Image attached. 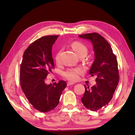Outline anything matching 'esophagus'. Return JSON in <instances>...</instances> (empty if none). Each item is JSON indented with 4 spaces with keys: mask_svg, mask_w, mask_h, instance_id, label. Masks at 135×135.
Masks as SVG:
<instances>
[{
    "mask_svg": "<svg viewBox=\"0 0 135 135\" xmlns=\"http://www.w3.org/2000/svg\"><path fill=\"white\" fill-rule=\"evenodd\" d=\"M74 84V83H73V82L68 81V83H67V86H71V85H72V84Z\"/></svg>",
    "mask_w": 135,
    "mask_h": 135,
    "instance_id": "1",
    "label": "esophagus"
}]
</instances>
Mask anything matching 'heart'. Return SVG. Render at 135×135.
Returning <instances> with one entry per match:
<instances>
[{
  "label": "heart",
  "instance_id": "b5f03b06",
  "mask_svg": "<svg viewBox=\"0 0 135 135\" xmlns=\"http://www.w3.org/2000/svg\"><path fill=\"white\" fill-rule=\"evenodd\" d=\"M71 47L79 56L82 55L86 56L88 54V47L84 43L81 42L74 41L71 43ZM60 53L61 52L58 51L55 56V59L56 64L60 63ZM83 72V69L80 67L68 68L63 73V76L66 79L70 81H76L79 79L80 74H81Z\"/></svg>",
  "mask_w": 135,
  "mask_h": 135
}]
</instances>
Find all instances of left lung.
<instances>
[{
	"label": "left lung",
	"mask_w": 135,
	"mask_h": 135,
	"mask_svg": "<svg viewBox=\"0 0 135 135\" xmlns=\"http://www.w3.org/2000/svg\"><path fill=\"white\" fill-rule=\"evenodd\" d=\"M92 42L95 58L89 74L97 76V84L89 88L84 86L85 92L81 100L86 108L97 111L108 104L117 88L119 81L117 57L113 54L111 45L97 33L79 36Z\"/></svg>",
	"instance_id": "8db88e82"
}]
</instances>
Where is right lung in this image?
Wrapping results in <instances>:
<instances>
[{
  "label": "right lung",
  "mask_w": 135,
  "mask_h": 135,
  "mask_svg": "<svg viewBox=\"0 0 135 135\" xmlns=\"http://www.w3.org/2000/svg\"><path fill=\"white\" fill-rule=\"evenodd\" d=\"M58 35L46 36L35 40L24 51L20 65V84L27 99L42 113L55 108L62 91L64 80L46 83V77L55 68L52 47Z\"/></svg>",
  "instance_id": "obj_1"
}]
</instances>
